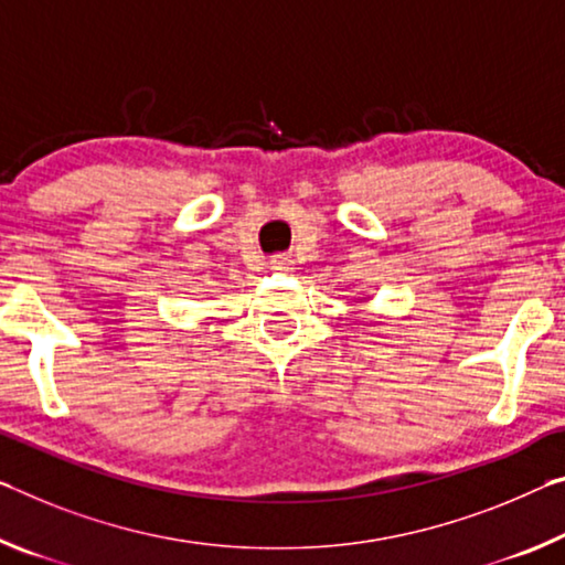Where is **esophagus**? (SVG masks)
<instances>
[{
  "label": "esophagus",
  "mask_w": 565,
  "mask_h": 565,
  "mask_svg": "<svg viewBox=\"0 0 565 565\" xmlns=\"http://www.w3.org/2000/svg\"><path fill=\"white\" fill-rule=\"evenodd\" d=\"M271 264H274V268H284V271H286V268L291 266V258H289V256H284V254H279V256H274V258H271Z\"/></svg>",
  "instance_id": "obj_1"
}]
</instances>
